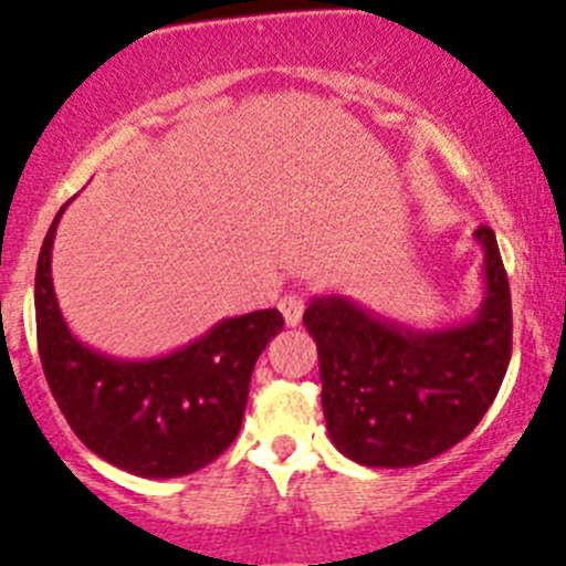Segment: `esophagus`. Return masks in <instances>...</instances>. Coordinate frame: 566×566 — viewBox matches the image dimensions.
Instances as JSON below:
<instances>
[{
  "label": "esophagus",
  "instance_id": "1",
  "mask_svg": "<svg viewBox=\"0 0 566 566\" xmlns=\"http://www.w3.org/2000/svg\"><path fill=\"white\" fill-rule=\"evenodd\" d=\"M279 310H282L287 326H298L301 317H304V298H301V295H284V298L279 301Z\"/></svg>",
  "mask_w": 566,
  "mask_h": 566
}]
</instances>
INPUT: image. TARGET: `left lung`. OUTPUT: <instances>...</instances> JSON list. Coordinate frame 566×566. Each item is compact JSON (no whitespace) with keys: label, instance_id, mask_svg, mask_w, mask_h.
<instances>
[{"label":"left lung","instance_id":"obj_1","mask_svg":"<svg viewBox=\"0 0 566 566\" xmlns=\"http://www.w3.org/2000/svg\"><path fill=\"white\" fill-rule=\"evenodd\" d=\"M484 249V301L473 321L409 328L345 295L312 298L323 415L334 448L365 468H415L462 442L495 400L512 359V293L495 232Z\"/></svg>","mask_w":566,"mask_h":566}]
</instances>
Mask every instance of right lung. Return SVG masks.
<instances>
[{
  "mask_svg": "<svg viewBox=\"0 0 566 566\" xmlns=\"http://www.w3.org/2000/svg\"><path fill=\"white\" fill-rule=\"evenodd\" d=\"M65 207L43 238L35 271L38 354L60 411L87 451L132 475L179 479L207 468L238 437L251 373L284 317L276 310L227 317L155 359L87 348L54 298L52 245Z\"/></svg>",
  "mask_w": 566,
  "mask_h": 566,
  "instance_id": "obj_1",
  "label": "right lung"
}]
</instances>
